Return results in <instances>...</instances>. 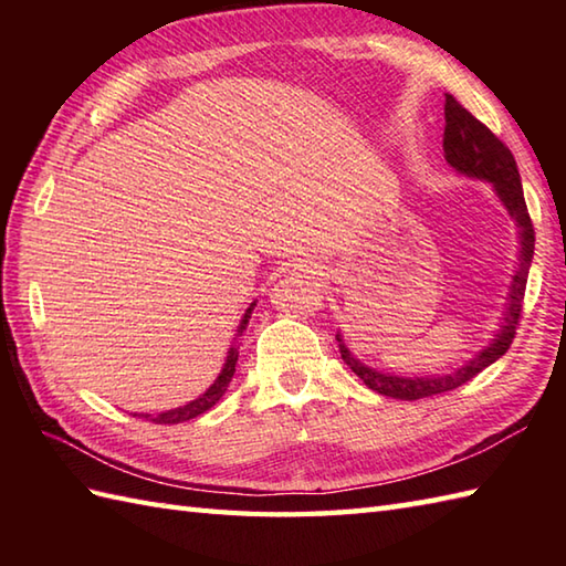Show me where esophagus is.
<instances>
[{
  "label": "esophagus",
  "instance_id": "1",
  "mask_svg": "<svg viewBox=\"0 0 566 566\" xmlns=\"http://www.w3.org/2000/svg\"><path fill=\"white\" fill-rule=\"evenodd\" d=\"M306 272H311V274H318V272H316V268H308Z\"/></svg>",
  "mask_w": 566,
  "mask_h": 566
}]
</instances>
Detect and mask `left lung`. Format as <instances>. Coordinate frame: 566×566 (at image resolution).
Listing matches in <instances>:
<instances>
[{
	"label": "left lung",
	"instance_id": "left-lung-1",
	"mask_svg": "<svg viewBox=\"0 0 566 566\" xmlns=\"http://www.w3.org/2000/svg\"><path fill=\"white\" fill-rule=\"evenodd\" d=\"M442 150H444V160H448V165L454 172L472 179H482V182H489L494 187L503 209L509 211L515 226H518V243H521L518 268H515L513 282L509 286L506 308H503L501 314L496 335L491 338L486 347H482V350L469 359V363L448 371V375L406 377V375H391V371H379L375 367L359 363V359L347 350V345L338 331L335 340L340 345V355L345 359V365L350 367L371 391H377L381 396H391V399H401V401H416V399H426V396L452 391L457 387H462V384H467L469 379H474L479 371L486 369L489 365H494L501 355H506V350L515 338V328H518L527 272H531V262L535 252V231H533L531 213H527V207H525L523 185H521L515 158L511 155V150L503 146V143L491 134L482 122H479V118H474L460 102L452 97V94H444Z\"/></svg>",
	"mask_w": 566,
	"mask_h": 566
}]
</instances>
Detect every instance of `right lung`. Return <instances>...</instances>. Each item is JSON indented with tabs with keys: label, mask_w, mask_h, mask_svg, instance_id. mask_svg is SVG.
I'll return each mask as SVG.
<instances>
[{
	"label": "right lung",
	"mask_w": 566,
	"mask_h": 566,
	"mask_svg": "<svg viewBox=\"0 0 566 566\" xmlns=\"http://www.w3.org/2000/svg\"><path fill=\"white\" fill-rule=\"evenodd\" d=\"M255 306H258V302H252V304L248 306L245 314H243V318H240V326H238L235 338H238V335H243V331L248 328L250 314H252V308H255ZM235 363H238V347L231 345V347H228L226 363H223V367H221V371H219V377H216L211 387H209L207 391H203L201 396H197L195 401H189V403L179 406V408H170V411L155 413V416H153V413H134V416L153 420V423H158V426H175V423H185V420H191V418H197V416H201V413H207L209 408H213L216 403H219V399L226 394L228 384H231V379H233V375H235Z\"/></svg>",
	"instance_id": "1"
}]
</instances>
